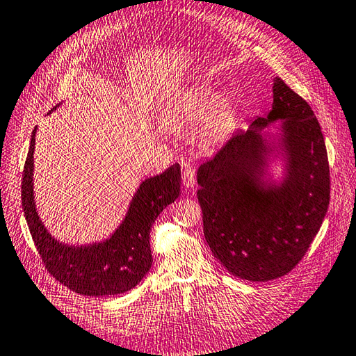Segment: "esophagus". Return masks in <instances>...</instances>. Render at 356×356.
<instances>
[{"label": "esophagus", "mask_w": 356, "mask_h": 356, "mask_svg": "<svg viewBox=\"0 0 356 356\" xmlns=\"http://www.w3.org/2000/svg\"><path fill=\"white\" fill-rule=\"evenodd\" d=\"M182 184L186 188H193L196 185V172L191 168V166H186L182 171Z\"/></svg>", "instance_id": "34e87169"}]
</instances>
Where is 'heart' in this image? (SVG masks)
<instances>
[{"label": "heart", "instance_id": "1", "mask_svg": "<svg viewBox=\"0 0 356 356\" xmlns=\"http://www.w3.org/2000/svg\"><path fill=\"white\" fill-rule=\"evenodd\" d=\"M236 103L229 97H216L208 86H197L188 90L177 104V114L186 123L204 120V134L216 140L232 128L236 120Z\"/></svg>", "mask_w": 356, "mask_h": 356}]
</instances>
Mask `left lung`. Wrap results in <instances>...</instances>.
<instances>
[{
	"mask_svg": "<svg viewBox=\"0 0 356 356\" xmlns=\"http://www.w3.org/2000/svg\"><path fill=\"white\" fill-rule=\"evenodd\" d=\"M283 120L288 176L261 180L260 131ZM204 234L214 257L241 280L266 282L290 273L321 228L330 200V170L321 127L309 103L275 79L273 108L238 131L197 170Z\"/></svg>",
	"mask_w": 356,
	"mask_h": 356,
	"instance_id": "1",
	"label": "left lung"
}]
</instances>
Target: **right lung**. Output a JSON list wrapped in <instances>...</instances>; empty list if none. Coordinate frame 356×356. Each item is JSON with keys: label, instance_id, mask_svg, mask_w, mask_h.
I'll use <instances>...</instances> for the list:
<instances>
[{"label": "right lung", "instance_id": "obj_1", "mask_svg": "<svg viewBox=\"0 0 356 356\" xmlns=\"http://www.w3.org/2000/svg\"><path fill=\"white\" fill-rule=\"evenodd\" d=\"M35 131L37 128L32 132L21 180V202L44 267L60 284L85 296L120 295L134 289L152 264L151 227L163 208L179 197L180 165H172L165 172L142 182L132 197L127 218L109 239L88 247L65 245L47 233L35 210Z\"/></svg>", "mask_w": 356, "mask_h": 356}]
</instances>
